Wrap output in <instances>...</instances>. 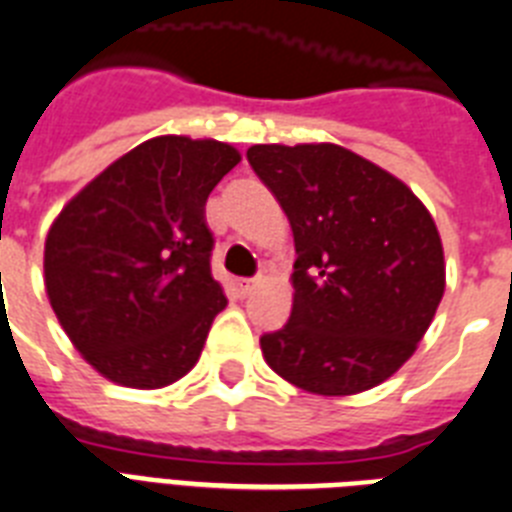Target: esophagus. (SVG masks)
<instances>
[{"label": "esophagus", "instance_id": "esophagus-1", "mask_svg": "<svg viewBox=\"0 0 512 512\" xmlns=\"http://www.w3.org/2000/svg\"><path fill=\"white\" fill-rule=\"evenodd\" d=\"M255 286H257V278H239V281H236V289H239V294L242 296L252 294Z\"/></svg>", "mask_w": 512, "mask_h": 512}]
</instances>
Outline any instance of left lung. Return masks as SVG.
I'll return each instance as SVG.
<instances>
[{
	"instance_id": "8db88e82",
	"label": "left lung",
	"mask_w": 512,
	"mask_h": 512,
	"mask_svg": "<svg viewBox=\"0 0 512 512\" xmlns=\"http://www.w3.org/2000/svg\"><path fill=\"white\" fill-rule=\"evenodd\" d=\"M294 231V307L260 338L296 388L351 395L398 372L445 291L437 226L414 192L341 145H252Z\"/></svg>"
}]
</instances>
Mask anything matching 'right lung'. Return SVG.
Wrapping results in <instances>:
<instances>
[{"label":"right lung","instance_id":"right-lung-1","mask_svg":"<svg viewBox=\"0 0 512 512\" xmlns=\"http://www.w3.org/2000/svg\"><path fill=\"white\" fill-rule=\"evenodd\" d=\"M239 163L231 145L163 135L124 153L46 236L44 273L64 333L111 382L153 390L200 359L226 307L210 273L205 200Z\"/></svg>","mask_w":512,"mask_h":512}]
</instances>
